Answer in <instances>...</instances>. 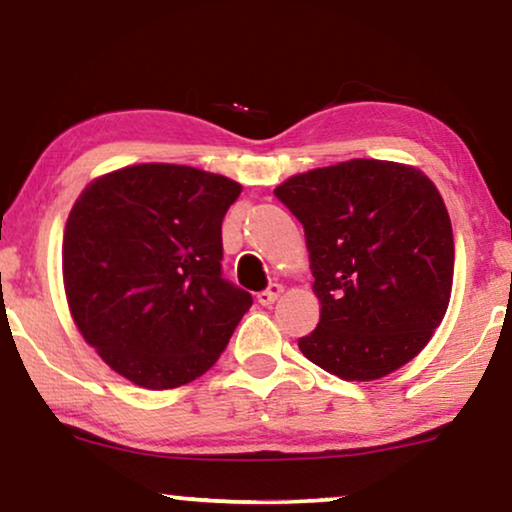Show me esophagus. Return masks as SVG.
Returning <instances> with one entry per match:
<instances>
[{
	"mask_svg": "<svg viewBox=\"0 0 512 512\" xmlns=\"http://www.w3.org/2000/svg\"><path fill=\"white\" fill-rule=\"evenodd\" d=\"M282 291H284L282 284H270L268 289L258 293V303H261V305H272L279 296H282Z\"/></svg>",
	"mask_w": 512,
	"mask_h": 512,
	"instance_id": "34e87169",
	"label": "esophagus"
}]
</instances>
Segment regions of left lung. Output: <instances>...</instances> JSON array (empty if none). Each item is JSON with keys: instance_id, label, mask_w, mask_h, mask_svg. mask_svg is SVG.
Wrapping results in <instances>:
<instances>
[{"instance_id": "8db88e82", "label": "left lung", "mask_w": 512, "mask_h": 512, "mask_svg": "<svg viewBox=\"0 0 512 512\" xmlns=\"http://www.w3.org/2000/svg\"><path fill=\"white\" fill-rule=\"evenodd\" d=\"M275 195L303 223L319 326L300 352L340 380L370 382L422 352L452 293L454 237L422 170L354 158L286 179Z\"/></svg>"}]
</instances>
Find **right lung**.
I'll list each match as a JSON object with an SVG mask.
<instances>
[{
	"mask_svg": "<svg viewBox=\"0 0 512 512\" xmlns=\"http://www.w3.org/2000/svg\"><path fill=\"white\" fill-rule=\"evenodd\" d=\"M240 193L221 174L142 163L90 181L74 202L62 240L69 312L137 387L205 375L254 303L221 272V223Z\"/></svg>",
	"mask_w": 512,
	"mask_h": 512,
	"instance_id": "add662e5",
	"label": "right lung"
}]
</instances>
